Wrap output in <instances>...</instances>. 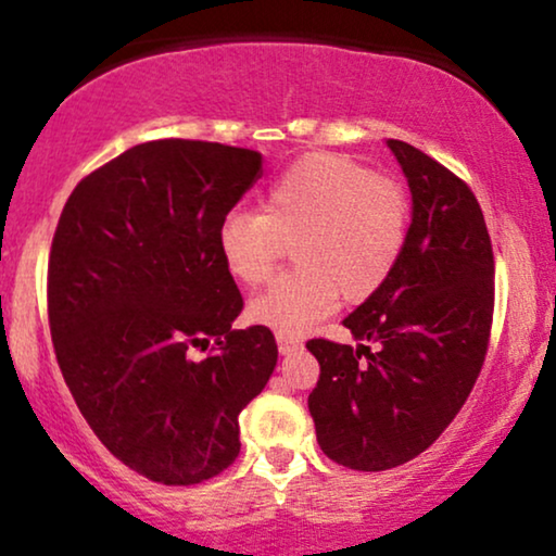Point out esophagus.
Returning a JSON list of instances; mask_svg holds the SVG:
<instances>
[{
	"mask_svg": "<svg viewBox=\"0 0 556 556\" xmlns=\"http://www.w3.org/2000/svg\"><path fill=\"white\" fill-rule=\"evenodd\" d=\"M277 346H279V354H292V351H298L302 346V341L292 339V336L279 333L277 336Z\"/></svg>",
	"mask_w": 556,
	"mask_h": 556,
	"instance_id": "34e87169",
	"label": "esophagus"
}]
</instances>
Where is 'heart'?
<instances>
[{
    "label": "heart",
    "mask_w": 556,
    "mask_h": 556,
    "mask_svg": "<svg viewBox=\"0 0 556 556\" xmlns=\"http://www.w3.org/2000/svg\"><path fill=\"white\" fill-rule=\"evenodd\" d=\"M410 230V200L397 181L333 151L292 161L266 189L262 213L233 210L217 249L236 279L271 277L285 241L300 266L251 302V318L298 336L346 302H364L395 274Z\"/></svg>",
    "instance_id": "b5f03b06"
}]
</instances>
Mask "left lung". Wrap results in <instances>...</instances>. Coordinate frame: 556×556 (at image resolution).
Masks as SVG:
<instances>
[{"mask_svg": "<svg viewBox=\"0 0 556 556\" xmlns=\"http://www.w3.org/2000/svg\"><path fill=\"white\" fill-rule=\"evenodd\" d=\"M388 146L413 194L403 256L343 320L359 346L307 341L320 364L307 397L318 444L359 472L405 465L446 431L480 377L495 307L493 243L475 192L416 146Z\"/></svg>", "mask_w": 556, "mask_h": 556, "instance_id": "left-lung-1", "label": "left lung"}]
</instances>
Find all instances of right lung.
I'll return each instance as SVG.
<instances>
[{
  "label": "right lung",
  "mask_w": 556,
  "mask_h": 556,
  "mask_svg": "<svg viewBox=\"0 0 556 556\" xmlns=\"http://www.w3.org/2000/svg\"><path fill=\"white\" fill-rule=\"evenodd\" d=\"M258 177L256 151L149 140L87 174L55 226L48 323L61 375L110 454L153 482L200 484L233 465L238 416L277 367L269 328H230L243 298L217 249L223 217Z\"/></svg>",
  "instance_id": "1"
}]
</instances>
